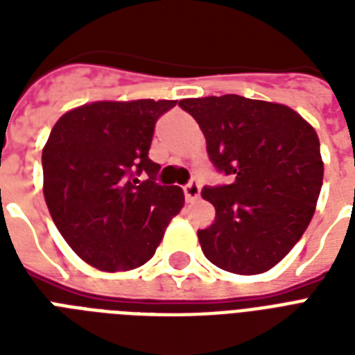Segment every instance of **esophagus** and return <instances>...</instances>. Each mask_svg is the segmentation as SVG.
Masks as SVG:
<instances>
[{
	"label": "esophagus",
	"mask_w": 355,
	"mask_h": 355,
	"mask_svg": "<svg viewBox=\"0 0 355 355\" xmlns=\"http://www.w3.org/2000/svg\"><path fill=\"white\" fill-rule=\"evenodd\" d=\"M200 193V184L197 178H191L186 186H184V197H186V200L188 202H191V200H195L197 197H199Z\"/></svg>",
	"instance_id": "1"
}]
</instances>
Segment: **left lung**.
Masks as SVG:
<instances>
[{
  "label": "left lung",
  "instance_id": "8db88e82",
  "mask_svg": "<svg viewBox=\"0 0 355 355\" xmlns=\"http://www.w3.org/2000/svg\"><path fill=\"white\" fill-rule=\"evenodd\" d=\"M206 150L230 184L205 186L216 221L199 230L202 252L219 269L259 275L275 267L313 217L324 166L319 136L286 105L228 94L182 99Z\"/></svg>",
  "mask_w": 355,
  "mask_h": 355
}]
</instances>
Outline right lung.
Here are the masks:
<instances>
[{"label":"right lung","mask_w":355,"mask_h":355,"mask_svg":"<svg viewBox=\"0 0 355 355\" xmlns=\"http://www.w3.org/2000/svg\"><path fill=\"white\" fill-rule=\"evenodd\" d=\"M177 101H99L64 114L42 150L44 197L58 232L96 269L149 261L184 206L178 186L156 182L155 125ZM142 180L139 181V178Z\"/></svg>","instance_id":"right-lung-1"}]
</instances>
